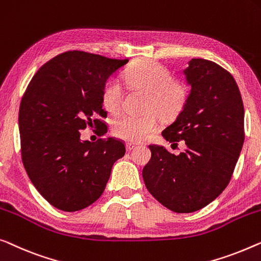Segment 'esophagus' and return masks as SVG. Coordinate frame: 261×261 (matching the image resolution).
<instances>
[{"label":"esophagus","instance_id":"34e87169","mask_svg":"<svg viewBox=\"0 0 261 261\" xmlns=\"http://www.w3.org/2000/svg\"><path fill=\"white\" fill-rule=\"evenodd\" d=\"M126 147H127L128 150H130V149H133V148H135V147H137V143H135V142H127Z\"/></svg>","mask_w":261,"mask_h":261}]
</instances>
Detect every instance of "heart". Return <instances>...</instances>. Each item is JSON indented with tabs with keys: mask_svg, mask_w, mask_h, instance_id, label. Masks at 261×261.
<instances>
[{
	"mask_svg": "<svg viewBox=\"0 0 261 261\" xmlns=\"http://www.w3.org/2000/svg\"><path fill=\"white\" fill-rule=\"evenodd\" d=\"M122 80L130 89L145 93L142 103L145 113L140 115L121 114L112 123L113 134L126 141L139 142L147 139L158 129L160 116L164 119L175 118L187 103L186 84L173 79L172 71L154 60H140L133 63L123 71ZM101 100L108 112L120 111L123 89L116 79L105 82Z\"/></svg>",
	"mask_w": 261,
	"mask_h": 261,
	"instance_id": "obj_1",
	"label": "heart"
}]
</instances>
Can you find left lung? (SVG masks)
I'll use <instances>...</instances> for the list:
<instances>
[{
  "label": "left lung",
  "mask_w": 261,
  "mask_h": 261,
  "mask_svg": "<svg viewBox=\"0 0 261 261\" xmlns=\"http://www.w3.org/2000/svg\"><path fill=\"white\" fill-rule=\"evenodd\" d=\"M191 94L174 121L162 132L173 145L185 140L179 155L149 145L142 169L149 193L168 210L191 213L222 193L231 181L245 140L244 103L232 74L205 59H192L185 70Z\"/></svg>",
  "instance_id": "obj_1"
}]
</instances>
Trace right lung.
Here are the masks:
<instances>
[{"instance_id":"add662e5","label":"right lung","mask_w":261,"mask_h":261,"mask_svg":"<svg viewBox=\"0 0 261 261\" xmlns=\"http://www.w3.org/2000/svg\"><path fill=\"white\" fill-rule=\"evenodd\" d=\"M128 60L70 50L40 68L21 99V156L34 186L65 212L84 210L103 193L112 167L126 153L122 140L82 141L80 130L107 133L101 90Z\"/></svg>"}]
</instances>
